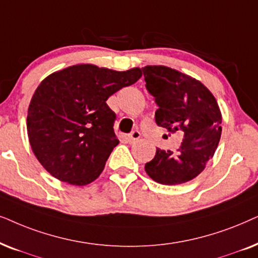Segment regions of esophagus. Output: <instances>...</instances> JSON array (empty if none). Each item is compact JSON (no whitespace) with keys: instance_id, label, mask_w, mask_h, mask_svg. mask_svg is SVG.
<instances>
[{"instance_id":"1","label":"esophagus","mask_w":258,"mask_h":258,"mask_svg":"<svg viewBox=\"0 0 258 258\" xmlns=\"http://www.w3.org/2000/svg\"><path fill=\"white\" fill-rule=\"evenodd\" d=\"M140 137H142V135H140L139 131L132 132L131 135L128 136V142H130V143H136V142H138V140L140 139Z\"/></svg>"}]
</instances>
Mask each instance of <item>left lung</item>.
<instances>
[{"mask_svg": "<svg viewBox=\"0 0 258 258\" xmlns=\"http://www.w3.org/2000/svg\"><path fill=\"white\" fill-rule=\"evenodd\" d=\"M146 88L158 105L156 122L170 133H183L177 153L157 149L145 164L151 179L163 185L186 183L205 169L222 135V112L201 81L166 66L143 67Z\"/></svg>", "mask_w": 258, "mask_h": 258, "instance_id": "1", "label": "left lung"}]
</instances>
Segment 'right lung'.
Segmentation results:
<instances>
[{
	"mask_svg": "<svg viewBox=\"0 0 258 258\" xmlns=\"http://www.w3.org/2000/svg\"><path fill=\"white\" fill-rule=\"evenodd\" d=\"M142 68L118 72L91 63L56 71L34 92L27 133L36 159L56 179L75 186L94 181L119 144L107 99L142 78Z\"/></svg>",
	"mask_w": 258,
	"mask_h": 258,
	"instance_id": "1",
	"label": "right lung"
}]
</instances>
